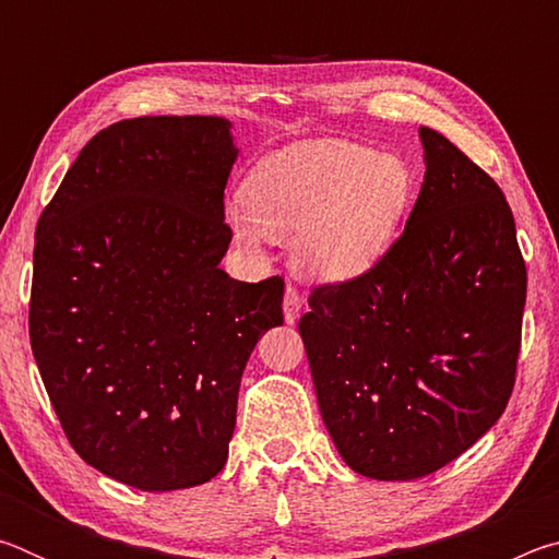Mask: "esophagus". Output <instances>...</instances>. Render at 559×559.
<instances>
[{"mask_svg":"<svg viewBox=\"0 0 559 559\" xmlns=\"http://www.w3.org/2000/svg\"><path fill=\"white\" fill-rule=\"evenodd\" d=\"M298 313H300V296L296 288L288 286L286 296H283V318H286L288 325H293L298 320Z\"/></svg>","mask_w":559,"mask_h":559,"instance_id":"obj_1","label":"esophagus"}]
</instances>
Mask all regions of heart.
Wrapping results in <instances>:
<instances>
[{
	"label": "heart",
	"instance_id": "1",
	"mask_svg": "<svg viewBox=\"0 0 559 559\" xmlns=\"http://www.w3.org/2000/svg\"><path fill=\"white\" fill-rule=\"evenodd\" d=\"M412 192L402 159L347 140H300L249 169L246 214L231 216V231L251 253L266 239L290 243L293 263L310 278L353 283L392 251Z\"/></svg>",
	"mask_w": 559,
	"mask_h": 559
}]
</instances>
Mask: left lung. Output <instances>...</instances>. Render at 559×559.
I'll return each mask as SVG.
<instances>
[{
    "label": "left lung",
    "instance_id": "1",
    "mask_svg": "<svg viewBox=\"0 0 559 559\" xmlns=\"http://www.w3.org/2000/svg\"><path fill=\"white\" fill-rule=\"evenodd\" d=\"M421 192L370 276L318 286L298 330L320 414L359 476L414 480L471 449L515 384L527 290L500 187L419 128Z\"/></svg>",
    "mask_w": 559,
    "mask_h": 559
}]
</instances>
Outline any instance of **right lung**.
<instances>
[{
	"label": "right lung",
	"instance_id": "add662e5",
	"mask_svg": "<svg viewBox=\"0 0 559 559\" xmlns=\"http://www.w3.org/2000/svg\"><path fill=\"white\" fill-rule=\"evenodd\" d=\"M239 150L216 116L112 122L36 226L32 353L79 456L177 490L224 468L243 367L283 325V281L229 278L224 187Z\"/></svg>",
	"mask_w": 559,
	"mask_h": 559
}]
</instances>
